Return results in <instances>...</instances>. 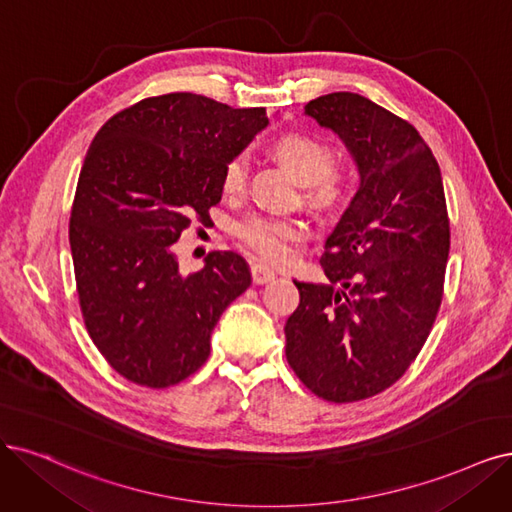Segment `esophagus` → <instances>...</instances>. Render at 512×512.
<instances>
[{
  "instance_id": "obj_1",
  "label": "esophagus",
  "mask_w": 512,
  "mask_h": 512,
  "mask_svg": "<svg viewBox=\"0 0 512 512\" xmlns=\"http://www.w3.org/2000/svg\"><path fill=\"white\" fill-rule=\"evenodd\" d=\"M251 276H253L255 285H266V282L274 280L276 274L272 270H268L266 266H261V263H255V266L251 268Z\"/></svg>"
}]
</instances>
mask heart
<instances>
[{"mask_svg":"<svg viewBox=\"0 0 512 512\" xmlns=\"http://www.w3.org/2000/svg\"><path fill=\"white\" fill-rule=\"evenodd\" d=\"M276 156L285 162L301 181H310L308 198L320 206L331 208L342 202L350 189V179L342 168L333 166V149L304 132H285L274 143ZM246 183V158L242 154L227 160L223 166V192L236 196ZM238 240L259 259L272 266H285L295 259L297 244L310 236L304 219L287 215H251L238 223Z\"/></svg>","mask_w":512,"mask_h":512,"instance_id":"obj_1","label":"heart"}]
</instances>
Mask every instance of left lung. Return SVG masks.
<instances>
[{
	"mask_svg": "<svg viewBox=\"0 0 512 512\" xmlns=\"http://www.w3.org/2000/svg\"><path fill=\"white\" fill-rule=\"evenodd\" d=\"M306 113L342 137L361 187L320 255L329 285L295 280L287 361L320 399L356 403L401 380L439 314L451 236L443 179L420 132L361 94H325Z\"/></svg>",
	"mask_w": 512,
	"mask_h": 512,
	"instance_id": "left-lung-1",
	"label": "left lung"
}]
</instances>
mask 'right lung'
Here are the masks:
<instances>
[{
    "mask_svg": "<svg viewBox=\"0 0 512 512\" xmlns=\"http://www.w3.org/2000/svg\"><path fill=\"white\" fill-rule=\"evenodd\" d=\"M268 116L170 92L109 118L90 143L71 206L69 244L84 325L128 382L168 388L211 354L223 310L251 285L246 261L213 251L183 276L173 251L223 194V166Z\"/></svg>",
    "mask_w": 512,
    "mask_h": 512,
    "instance_id": "add662e5",
    "label": "right lung"
}]
</instances>
